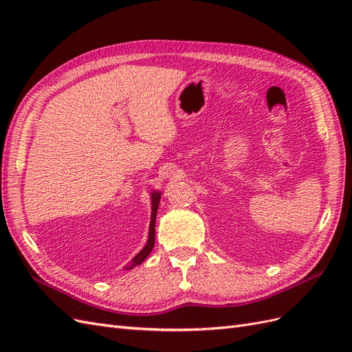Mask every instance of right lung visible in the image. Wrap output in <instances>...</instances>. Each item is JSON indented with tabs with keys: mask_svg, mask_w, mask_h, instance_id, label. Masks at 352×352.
<instances>
[{
	"mask_svg": "<svg viewBox=\"0 0 352 352\" xmlns=\"http://www.w3.org/2000/svg\"><path fill=\"white\" fill-rule=\"evenodd\" d=\"M160 198H162V192H153L151 194V206H153V210H151V223H150V232H148V242L144 247V250L135 255L131 265H127V270H131L133 267H136V265H140L142 261H145V258L150 255V252L153 251L154 248V242H155V217H157V210H158V204H160Z\"/></svg>",
	"mask_w": 352,
	"mask_h": 352,
	"instance_id": "1",
	"label": "right lung"
}]
</instances>
